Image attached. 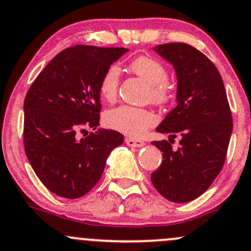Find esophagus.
<instances>
[{"instance_id": "esophagus-1", "label": "esophagus", "mask_w": 251, "mask_h": 251, "mask_svg": "<svg viewBox=\"0 0 251 251\" xmlns=\"http://www.w3.org/2000/svg\"><path fill=\"white\" fill-rule=\"evenodd\" d=\"M125 143L127 144L128 147H132V148H139V147H143L144 146V142L143 141H141V139L131 138V137H126V138H125Z\"/></svg>"}]
</instances>
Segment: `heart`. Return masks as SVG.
<instances>
[{
  "label": "heart",
  "instance_id": "b5f03b06",
  "mask_svg": "<svg viewBox=\"0 0 251 251\" xmlns=\"http://www.w3.org/2000/svg\"><path fill=\"white\" fill-rule=\"evenodd\" d=\"M131 72L149 85V97L154 103L165 105L172 100L173 86L167 80L168 72L166 66L151 56H139L128 65ZM120 83V70L110 65L105 68L100 78L99 92L105 101H115ZM156 115L146 108L120 105L105 113L104 121L108 127L128 136H141L149 127L156 124Z\"/></svg>",
  "mask_w": 251,
  "mask_h": 251
}]
</instances>
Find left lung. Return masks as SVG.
I'll return each instance as SVG.
<instances>
[{"label":"left lung","instance_id":"left-lung-1","mask_svg":"<svg viewBox=\"0 0 251 251\" xmlns=\"http://www.w3.org/2000/svg\"><path fill=\"white\" fill-rule=\"evenodd\" d=\"M173 65L178 77V104L156 128L181 136L178 149L168 141L151 142L162 163L151 183L168 201L185 203L207 191L224 167L232 133V113L215 65L195 47L165 43L154 48Z\"/></svg>","mask_w":251,"mask_h":251}]
</instances>
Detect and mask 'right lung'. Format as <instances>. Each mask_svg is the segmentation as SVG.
<instances>
[{"mask_svg": "<svg viewBox=\"0 0 251 251\" xmlns=\"http://www.w3.org/2000/svg\"><path fill=\"white\" fill-rule=\"evenodd\" d=\"M125 48L75 46L63 49L43 68L24 101V148L47 189L63 199L88 194L103 173L105 161L124 136L96 130L100 123L99 83L105 68Z\"/></svg>", "mask_w": 251, "mask_h": 251, "instance_id": "1", "label": "right lung"}]
</instances>
